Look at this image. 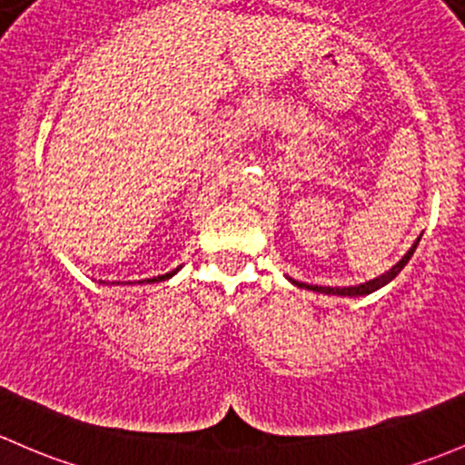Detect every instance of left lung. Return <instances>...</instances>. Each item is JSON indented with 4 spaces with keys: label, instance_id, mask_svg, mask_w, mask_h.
Instances as JSON below:
<instances>
[{
    "label": "left lung",
    "instance_id": "8db88e82",
    "mask_svg": "<svg viewBox=\"0 0 465 465\" xmlns=\"http://www.w3.org/2000/svg\"><path fill=\"white\" fill-rule=\"evenodd\" d=\"M419 242H420V237H416V242L411 243L410 251L405 252V255L401 257V260L396 262V264L391 266L390 271H385V272H382V275L374 277V280L362 282V284H356V286H318V284H304V282L291 280V277H289V282H293V284H295V286H300V289L315 291V293H324V295H340V298H362V295H370V293H374V291L382 289V286H385V284H390V282L394 280V277L399 275L401 271H403L405 264H408V262H410V257L414 255V251H416V246H419Z\"/></svg>",
    "mask_w": 465,
    "mask_h": 465
}]
</instances>
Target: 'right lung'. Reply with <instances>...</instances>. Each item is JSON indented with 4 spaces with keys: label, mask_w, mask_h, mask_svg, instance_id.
<instances>
[{
    "label": "right lung",
    "mask_w": 465,
    "mask_h": 465,
    "mask_svg": "<svg viewBox=\"0 0 465 465\" xmlns=\"http://www.w3.org/2000/svg\"><path fill=\"white\" fill-rule=\"evenodd\" d=\"M181 268V266H179ZM179 268H174V271L165 272V275H156V277H147V280H138V282H118V284H156V282H165L170 280V277H174L176 272H179ZM104 284V282H103Z\"/></svg>",
    "instance_id": "add662e5"
}]
</instances>
